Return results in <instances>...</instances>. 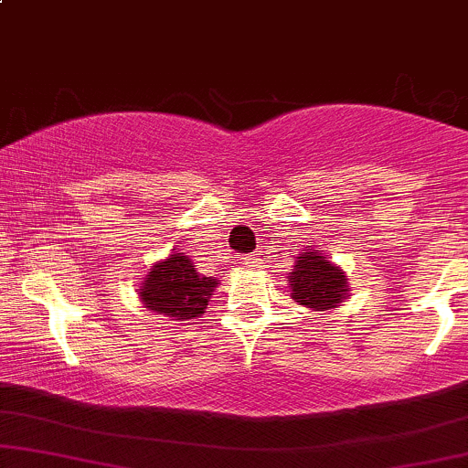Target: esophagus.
<instances>
[{
  "instance_id": "34e87169",
  "label": "esophagus",
  "mask_w": 468,
  "mask_h": 468,
  "mask_svg": "<svg viewBox=\"0 0 468 468\" xmlns=\"http://www.w3.org/2000/svg\"><path fill=\"white\" fill-rule=\"evenodd\" d=\"M239 264L241 266H246V268H250V266H255L257 264V260H255V257H241V260H239Z\"/></svg>"
}]
</instances>
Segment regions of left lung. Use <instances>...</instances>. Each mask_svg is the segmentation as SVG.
Instances as JSON below:
<instances>
[{"mask_svg":"<svg viewBox=\"0 0 468 468\" xmlns=\"http://www.w3.org/2000/svg\"><path fill=\"white\" fill-rule=\"evenodd\" d=\"M290 297L303 308L325 313L350 297L346 272L324 252L305 246V252L294 257L292 272L286 277Z\"/></svg>","mask_w":468,"mask_h":468,"instance_id":"left-lung-1","label":"left lung"}]
</instances>
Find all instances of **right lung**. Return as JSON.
<instances>
[{"label":"right lung","instance_id":"right-lung-1","mask_svg":"<svg viewBox=\"0 0 468 468\" xmlns=\"http://www.w3.org/2000/svg\"><path fill=\"white\" fill-rule=\"evenodd\" d=\"M216 288L218 279L200 275L189 257L174 249L166 260L149 268L136 292L143 308L169 316V321H189L204 314Z\"/></svg>","mask_w":468,"mask_h":468}]
</instances>
